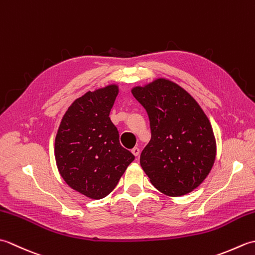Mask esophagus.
<instances>
[{
	"mask_svg": "<svg viewBox=\"0 0 255 255\" xmlns=\"http://www.w3.org/2000/svg\"><path fill=\"white\" fill-rule=\"evenodd\" d=\"M131 152H132V154H133L134 156H138L139 153H140V149L137 148V147H134L133 149H131Z\"/></svg>",
	"mask_w": 255,
	"mask_h": 255,
	"instance_id": "34e87169",
	"label": "esophagus"
}]
</instances>
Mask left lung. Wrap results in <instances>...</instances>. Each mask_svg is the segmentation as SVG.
<instances>
[{"instance_id":"left-lung-1","label":"left lung","mask_w":255,"mask_h":255,"mask_svg":"<svg viewBox=\"0 0 255 255\" xmlns=\"http://www.w3.org/2000/svg\"><path fill=\"white\" fill-rule=\"evenodd\" d=\"M148 113L151 140L140 154L152 185L167 196H182L199 186L216 158L207 116L180 85L165 79L131 91Z\"/></svg>"}]
</instances>
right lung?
Returning <instances> with one entry per match:
<instances>
[{
  "label": "right lung",
  "instance_id": "add662e5",
  "mask_svg": "<svg viewBox=\"0 0 255 255\" xmlns=\"http://www.w3.org/2000/svg\"><path fill=\"white\" fill-rule=\"evenodd\" d=\"M117 94L118 86L112 84L79 97L64 114L56 136L55 156L62 178L93 199L107 196L134 160L119 143L110 118Z\"/></svg>",
  "mask_w": 255,
  "mask_h": 255
}]
</instances>
